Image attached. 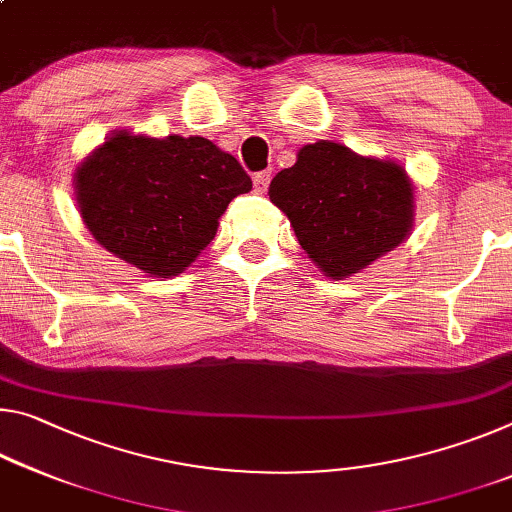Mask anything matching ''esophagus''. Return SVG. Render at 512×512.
<instances>
[{
	"label": "esophagus",
	"instance_id": "obj_1",
	"mask_svg": "<svg viewBox=\"0 0 512 512\" xmlns=\"http://www.w3.org/2000/svg\"><path fill=\"white\" fill-rule=\"evenodd\" d=\"M269 182H271V173L269 170H262V173H255L253 177V184H255V191L257 193H264L269 189Z\"/></svg>",
	"mask_w": 512,
	"mask_h": 512
}]
</instances>
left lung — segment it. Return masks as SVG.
<instances>
[{
	"label": "left lung",
	"instance_id": "1",
	"mask_svg": "<svg viewBox=\"0 0 512 512\" xmlns=\"http://www.w3.org/2000/svg\"><path fill=\"white\" fill-rule=\"evenodd\" d=\"M298 243L326 278L360 273L405 241L415 221V196L394 161L355 154L346 145L316 141L269 186Z\"/></svg>",
	"mask_w": 512,
	"mask_h": 512
}]
</instances>
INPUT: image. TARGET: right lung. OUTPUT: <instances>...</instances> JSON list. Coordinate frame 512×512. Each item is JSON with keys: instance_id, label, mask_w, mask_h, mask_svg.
Listing matches in <instances>:
<instances>
[{"instance_id": "1", "label": "right lung", "mask_w": 512, "mask_h": 512, "mask_svg": "<svg viewBox=\"0 0 512 512\" xmlns=\"http://www.w3.org/2000/svg\"><path fill=\"white\" fill-rule=\"evenodd\" d=\"M253 182L202 136H109L75 173L81 218L100 243L154 278L182 273Z\"/></svg>"}]
</instances>
